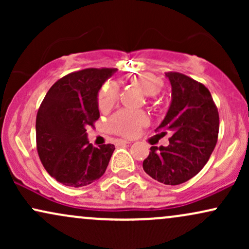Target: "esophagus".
<instances>
[{
	"instance_id": "esophagus-1",
	"label": "esophagus",
	"mask_w": 249,
	"mask_h": 249,
	"mask_svg": "<svg viewBox=\"0 0 249 249\" xmlns=\"http://www.w3.org/2000/svg\"><path fill=\"white\" fill-rule=\"evenodd\" d=\"M130 141H124V139H116L115 141V145L116 146H119V145H123V144H130Z\"/></svg>"
}]
</instances>
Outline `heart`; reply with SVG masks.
Returning a JSON list of instances; mask_svg holds the SVG:
<instances>
[{
    "mask_svg": "<svg viewBox=\"0 0 249 249\" xmlns=\"http://www.w3.org/2000/svg\"><path fill=\"white\" fill-rule=\"evenodd\" d=\"M131 85L141 89L146 96H156L162 90L164 83L159 77L152 73H142L132 75L127 78ZM119 101V89L112 82L105 83L98 92V107L103 112H107L113 107H116ZM148 118L144 112L123 110L116 113L107 123L108 130L119 136L131 137L137 136L142 126L147 125Z\"/></svg>",
    "mask_w": 249,
    "mask_h": 249,
    "instance_id": "1",
    "label": "heart"
}]
</instances>
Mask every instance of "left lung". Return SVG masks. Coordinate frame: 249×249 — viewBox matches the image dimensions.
<instances>
[{
  "instance_id": "8db88e82",
  "label": "left lung",
  "mask_w": 249,
  "mask_h": 249,
  "mask_svg": "<svg viewBox=\"0 0 249 249\" xmlns=\"http://www.w3.org/2000/svg\"><path fill=\"white\" fill-rule=\"evenodd\" d=\"M172 85V103L156 132L170 133L168 146H152L142 168L165 185L193 178L210 159L219 134V112L210 90L184 73L165 72Z\"/></svg>"
}]
</instances>
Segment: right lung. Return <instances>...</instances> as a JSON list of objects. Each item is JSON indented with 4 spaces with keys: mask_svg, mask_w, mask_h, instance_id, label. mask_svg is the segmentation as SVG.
<instances>
[{
    "mask_svg": "<svg viewBox=\"0 0 249 249\" xmlns=\"http://www.w3.org/2000/svg\"><path fill=\"white\" fill-rule=\"evenodd\" d=\"M116 69L89 68L62 77L36 116V147L47 172L65 186L82 187L105 173L115 145L93 147L87 127L99 118V89Z\"/></svg>",
    "mask_w": 249,
    "mask_h": 249,
    "instance_id": "1",
    "label": "right lung"
}]
</instances>
